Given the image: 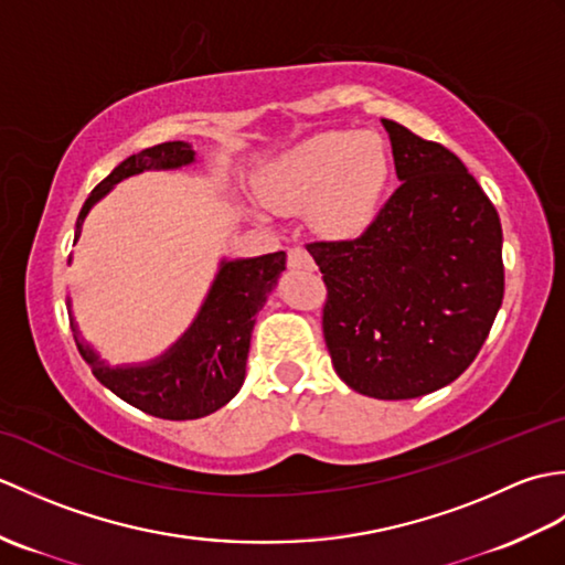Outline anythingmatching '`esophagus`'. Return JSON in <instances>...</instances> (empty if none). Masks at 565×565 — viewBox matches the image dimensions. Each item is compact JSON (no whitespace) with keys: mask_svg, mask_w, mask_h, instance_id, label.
Instances as JSON below:
<instances>
[{"mask_svg":"<svg viewBox=\"0 0 565 565\" xmlns=\"http://www.w3.org/2000/svg\"><path fill=\"white\" fill-rule=\"evenodd\" d=\"M289 267L291 269H316V262L303 247H291L289 249Z\"/></svg>","mask_w":565,"mask_h":565,"instance_id":"34e87169","label":"esophagus"}]
</instances>
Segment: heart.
Wrapping results in <instances>:
<instances>
[{"instance_id": "obj_1", "label": "heart", "mask_w": 565, "mask_h": 565, "mask_svg": "<svg viewBox=\"0 0 565 565\" xmlns=\"http://www.w3.org/2000/svg\"><path fill=\"white\" fill-rule=\"evenodd\" d=\"M388 179V152L374 134L330 130L276 160L259 179L267 206L281 213L316 206L330 233H354L369 223Z\"/></svg>"}]
</instances>
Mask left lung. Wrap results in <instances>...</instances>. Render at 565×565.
<instances>
[{
  "instance_id": "obj_1",
  "label": "left lung",
  "mask_w": 565,
  "mask_h": 565,
  "mask_svg": "<svg viewBox=\"0 0 565 565\" xmlns=\"http://www.w3.org/2000/svg\"><path fill=\"white\" fill-rule=\"evenodd\" d=\"M401 186L352 239L308 243L328 286L338 376L379 401L447 386L471 366L505 294L498 211L463 162L383 118Z\"/></svg>"
}]
</instances>
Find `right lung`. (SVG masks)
Returning a JSON list of instances; mask_svg holds the SVG:
<instances>
[{"label": "right lung", "instance_id": "obj_1", "mask_svg": "<svg viewBox=\"0 0 565 565\" xmlns=\"http://www.w3.org/2000/svg\"><path fill=\"white\" fill-rule=\"evenodd\" d=\"M191 162H194V150L182 140L130 154L84 201L77 215L75 239L82 233L89 209L121 179L146 170H177ZM284 269L286 252L233 262L223 259L191 328L162 356L148 364L109 366L89 344L77 340V328L72 322L77 350L102 386L142 413L162 419L211 415L233 401L243 386L252 328Z\"/></svg>", "mask_w": 565, "mask_h": 565}]
</instances>
